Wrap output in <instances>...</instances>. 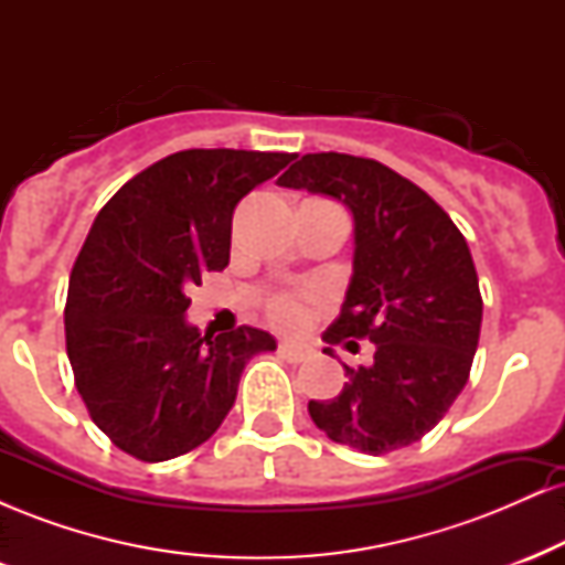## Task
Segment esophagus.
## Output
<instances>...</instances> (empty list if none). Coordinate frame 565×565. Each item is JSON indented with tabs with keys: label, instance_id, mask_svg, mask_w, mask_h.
<instances>
[{
	"label": "esophagus",
	"instance_id": "34e87169",
	"mask_svg": "<svg viewBox=\"0 0 565 565\" xmlns=\"http://www.w3.org/2000/svg\"><path fill=\"white\" fill-rule=\"evenodd\" d=\"M278 353H281L289 364H302V361L310 355V350L302 345H295V342H281V345H278Z\"/></svg>",
	"mask_w": 565,
	"mask_h": 565
}]
</instances>
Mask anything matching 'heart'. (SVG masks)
I'll list each match as a JSON object with an SVG mask.
<instances>
[{"mask_svg":"<svg viewBox=\"0 0 565 565\" xmlns=\"http://www.w3.org/2000/svg\"><path fill=\"white\" fill-rule=\"evenodd\" d=\"M268 313L278 327H287V329L300 327L305 316H308L305 313V302L297 295H276L268 305Z\"/></svg>","mask_w":565,"mask_h":565,"instance_id":"b5f03b06","label":"heart"}]
</instances>
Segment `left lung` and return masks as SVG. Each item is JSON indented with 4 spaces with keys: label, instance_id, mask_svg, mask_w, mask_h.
Listing matches in <instances>:
<instances>
[{
    "label": "left lung",
    "instance_id": "8db88e82",
    "mask_svg": "<svg viewBox=\"0 0 565 565\" xmlns=\"http://www.w3.org/2000/svg\"><path fill=\"white\" fill-rule=\"evenodd\" d=\"M278 185L350 210L353 276L323 340L374 342L372 364L345 366V387L310 401V419L364 454L404 449L444 419L470 377L483 300L468 242L423 188L374 159L305 153Z\"/></svg>",
    "mask_w": 565,
    "mask_h": 565
}]
</instances>
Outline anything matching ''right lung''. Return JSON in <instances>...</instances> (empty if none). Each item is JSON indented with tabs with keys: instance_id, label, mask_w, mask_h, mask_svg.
<instances>
[{
	"instance_id": "1",
	"label": "right lung",
	"mask_w": 565,
	"mask_h": 565,
	"mask_svg": "<svg viewBox=\"0 0 565 565\" xmlns=\"http://www.w3.org/2000/svg\"><path fill=\"white\" fill-rule=\"evenodd\" d=\"M295 153L191 148L135 174L97 212L68 281L66 350L93 423L142 462L196 449L223 425L255 327L201 334L188 287L231 257L233 210Z\"/></svg>"
}]
</instances>
